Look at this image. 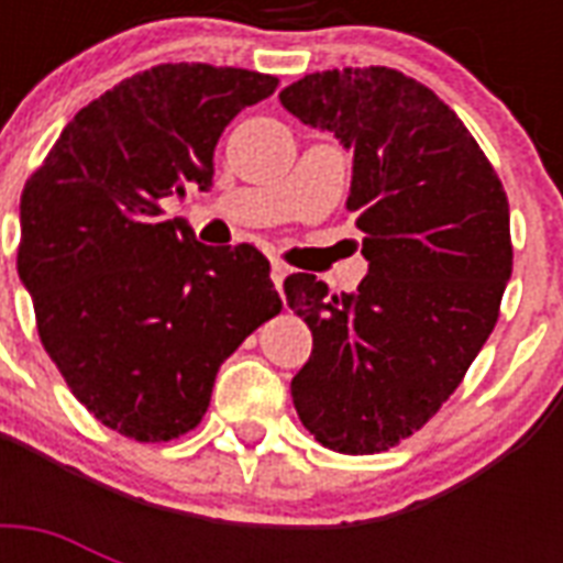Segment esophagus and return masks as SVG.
<instances>
[{"label":"esophagus","instance_id":"obj_1","mask_svg":"<svg viewBox=\"0 0 563 563\" xmlns=\"http://www.w3.org/2000/svg\"><path fill=\"white\" fill-rule=\"evenodd\" d=\"M286 274H289V268L274 260V263H272V280H274V286H277V291L283 289V280H286Z\"/></svg>","mask_w":563,"mask_h":563}]
</instances>
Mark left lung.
Returning <instances> with one entry per match:
<instances>
[{"label":"left lung","mask_w":563,"mask_h":563,"mask_svg":"<svg viewBox=\"0 0 563 563\" xmlns=\"http://www.w3.org/2000/svg\"><path fill=\"white\" fill-rule=\"evenodd\" d=\"M280 104L353 154L347 207L368 260L351 295H330L316 274L283 283L312 330L291 400L335 453H383L441 409L497 324L508 198L462 119L397 69L312 73Z\"/></svg>","instance_id":"obj_1"}]
</instances>
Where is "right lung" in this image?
Segmentation results:
<instances>
[{"label":"right lung","instance_id":"add662e5","mask_svg":"<svg viewBox=\"0 0 563 563\" xmlns=\"http://www.w3.org/2000/svg\"><path fill=\"white\" fill-rule=\"evenodd\" d=\"M277 78L161 64L90 101L20 198L16 272L40 342L92 418L134 441L198 427L221 362L277 316L254 245L210 247L161 201L212 187V152Z\"/></svg>","mask_w":563,"mask_h":563}]
</instances>
